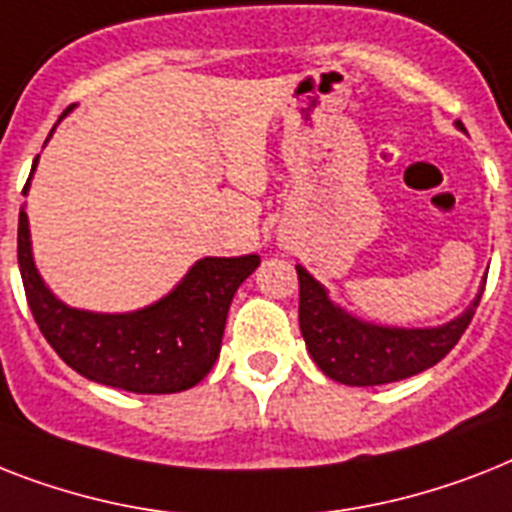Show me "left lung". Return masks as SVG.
Masks as SVG:
<instances>
[{
    "mask_svg": "<svg viewBox=\"0 0 512 512\" xmlns=\"http://www.w3.org/2000/svg\"><path fill=\"white\" fill-rule=\"evenodd\" d=\"M455 126L465 131L460 120ZM297 276L299 331L305 336L307 352L328 378L347 386L392 384L439 363L458 344L484 294L481 286L471 305L442 326H378L360 321L336 305L326 286L302 265H297Z\"/></svg>",
    "mask_w": 512,
    "mask_h": 512,
    "instance_id": "left-lung-1",
    "label": "left lung"
}]
</instances>
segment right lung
Returning a JSON list of instances; mask_svg holds the SVG:
<instances>
[{
  "mask_svg": "<svg viewBox=\"0 0 512 512\" xmlns=\"http://www.w3.org/2000/svg\"><path fill=\"white\" fill-rule=\"evenodd\" d=\"M36 162L39 157L31 176ZM28 186L31 178L23 194ZM18 265L41 334L73 371L126 392L176 394L199 384L215 365L231 299L260 257H202L152 305L134 313H91L65 305L44 284L33 263L26 207H20Z\"/></svg>",
  "mask_w": 512,
  "mask_h": 512,
  "instance_id": "add662e5",
  "label": "right lung"
}]
</instances>
